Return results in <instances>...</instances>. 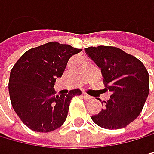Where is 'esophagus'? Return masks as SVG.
<instances>
[{"mask_svg": "<svg viewBox=\"0 0 154 154\" xmlns=\"http://www.w3.org/2000/svg\"><path fill=\"white\" fill-rule=\"evenodd\" d=\"M83 97H84V98H85V99H87V100H91V99L92 98V97H91V95L85 94V92H84V94H83Z\"/></svg>", "mask_w": 154, "mask_h": 154, "instance_id": "esophagus-1", "label": "esophagus"}]
</instances>
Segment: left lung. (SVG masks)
I'll return each mask as SVG.
<instances>
[{"mask_svg": "<svg viewBox=\"0 0 154 154\" xmlns=\"http://www.w3.org/2000/svg\"><path fill=\"white\" fill-rule=\"evenodd\" d=\"M86 53L100 68L112 92L104 109L91 119L106 129L125 127L139 116L148 98V70L141 60L117 47H88Z\"/></svg>", "mask_w": 154, "mask_h": 154, "instance_id": "obj_1", "label": "left lung"}]
</instances>
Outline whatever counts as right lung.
<instances>
[{"instance_id": "obj_1", "label": "right lung", "mask_w": 154, "mask_h": 154, "mask_svg": "<svg viewBox=\"0 0 154 154\" xmlns=\"http://www.w3.org/2000/svg\"><path fill=\"white\" fill-rule=\"evenodd\" d=\"M77 49L59 42H48L28 50L10 71V101L20 119L36 132H50L63 125L76 89L66 94H55L56 79L62 77Z\"/></svg>"}]
</instances>
